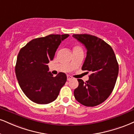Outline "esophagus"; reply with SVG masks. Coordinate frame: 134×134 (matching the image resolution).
<instances>
[{"label":"esophagus","instance_id":"esophagus-1","mask_svg":"<svg viewBox=\"0 0 134 134\" xmlns=\"http://www.w3.org/2000/svg\"><path fill=\"white\" fill-rule=\"evenodd\" d=\"M67 80H72V77H71V76H70V75H67Z\"/></svg>","mask_w":134,"mask_h":134}]
</instances>
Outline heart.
Here are the masks:
<instances>
[{"label":"heart","instance_id":"heart-1","mask_svg":"<svg viewBox=\"0 0 134 134\" xmlns=\"http://www.w3.org/2000/svg\"><path fill=\"white\" fill-rule=\"evenodd\" d=\"M73 50H74V51H77V50H82V48L80 47V46H74Z\"/></svg>","mask_w":134,"mask_h":134}]
</instances>
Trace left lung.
<instances>
[{
	"label": "left lung",
	"mask_w": 134,
	"mask_h": 134,
	"mask_svg": "<svg viewBox=\"0 0 134 134\" xmlns=\"http://www.w3.org/2000/svg\"><path fill=\"white\" fill-rule=\"evenodd\" d=\"M72 36L84 45L87 56L82 70L91 73L85 82L77 79L74 94L79 102L87 107L102 104L113 91L119 74V64L114 52L104 41L89 34Z\"/></svg>",
	"instance_id": "8db88e82"
}]
</instances>
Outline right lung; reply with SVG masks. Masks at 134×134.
I'll list each match as a JSON object with an SVG mask.
<instances>
[{"instance_id": "1", "label": "right lung", "mask_w": 134, "mask_h": 134, "mask_svg": "<svg viewBox=\"0 0 134 134\" xmlns=\"http://www.w3.org/2000/svg\"><path fill=\"white\" fill-rule=\"evenodd\" d=\"M69 34H51L34 38L19 52L15 74L21 89L32 102L49 104L57 98L67 81V75L60 72L55 77L49 72L47 64L54 59L61 42Z\"/></svg>"}]
</instances>
